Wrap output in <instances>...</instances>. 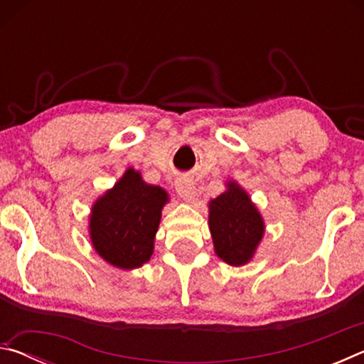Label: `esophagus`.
I'll list each match as a JSON object with an SVG mask.
<instances>
[{
    "label": "esophagus",
    "mask_w": 364,
    "mask_h": 364,
    "mask_svg": "<svg viewBox=\"0 0 364 364\" xmlns=\"http://www.w3.org/2000/svg\"><path fill=\"white\" fill-rule=\"evenodd\" d=\"M175 188H176V193L180 194L181 199L184 200H193L196 197V184L193 180H189L186 176H181L178 178L175 181Z\"/></svg>",
    "instance_id": "34e87169"
}]
</instances>
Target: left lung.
Returning <instances> with one entry per match:
<instances>
[{
    "mask_svg": "<svg viewBox=\"0 0 364 364\" xmlns=\"http://www.w3.org/2000/svg\"><path fill=\"white\" fill-rule=\"evenodd\" d=\"M210 231L217 255L232 267L247 263L262 241L264 226L260 213L236 183L210 202Z\"/></svg>",
    "mask_w": 364,
    "mask_h": 364,
    "instance_id": "1",
    "label": "left lung"
}]
</instances>
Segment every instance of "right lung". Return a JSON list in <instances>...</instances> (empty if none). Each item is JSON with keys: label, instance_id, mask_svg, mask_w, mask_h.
Here are the masks:
<instances>
[{"label": "right lung", "instance_id": "1", "mask_svg": "<svg viewBox=\"0 0 364 364\" xmlns=\"http://www.w3.org/2000/svg\"><path fill=\"white\" fill-rule=\"evenodd\" d=\"M167 193L128 170L114 189L96 202L90 232L97 254L119 268H138L149 262L160 213Z\"/></svg>", "mask_w": 364, "mask_h": 364}]
</instances>
